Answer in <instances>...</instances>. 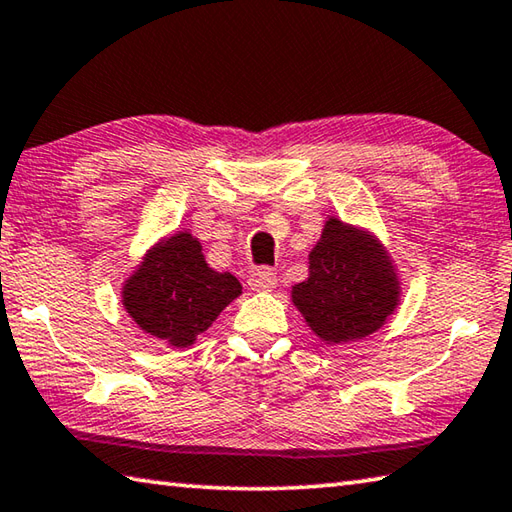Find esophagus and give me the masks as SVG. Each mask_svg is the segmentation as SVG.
<instances>
[{
	"label": "esophagus",
	"instance_id": "esophagus-1",
	"mask_svg": "<svg viewBox=\"0 0 512 512\" xmlns=\"http://www.w3.org/2000/svg\"><path fill=\"white\" fill-rule=\"evenodd\" d=\"M276 283H278V276L274 269H269V267L254 269V272L247 278V285L252 287L254 292H269V289L276 287Z\"/></svg>",
	"mask_w": 512,
	"mask_h": 512
}]
</instances>
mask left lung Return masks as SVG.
Wrapping results in <instances>:
<instances>
[{
    "mask_svg": "<svg viewBox=\"0 0 512 512\" xmlns=\"http://www.w3.org/2000/svg\"><path fill=\"white\" fill-rule=\"evenodd\" d=\"M292 298L323 341L347 343L379 330L397 307L399 283L379 243L330 218Z\"/></svg>",
    "mask_w": 512,
    "mask_h": 512,
    "instance_id": "left-lung-1",
    "label": "left lung"
}]
</instances>
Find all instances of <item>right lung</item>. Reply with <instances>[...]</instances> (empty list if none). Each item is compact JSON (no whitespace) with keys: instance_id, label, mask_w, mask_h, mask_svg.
Segmentation results:
<instances>
[{"instance_id":"right-lung-1","label":"right lung","mask_w":512,"mask_h":512,"mask_svg":"<svg viewBox=\"0 0 512 512\" xmlns=\"http://www.w3.org/2000/svg\"><path fill=\"white\" fill-rule=\"evenodd\" d=\"M231 274L214 272L191 234L162 240L124 287V307L144 332L187 347L240 294Z\"/></svg>"}]
</instances>
